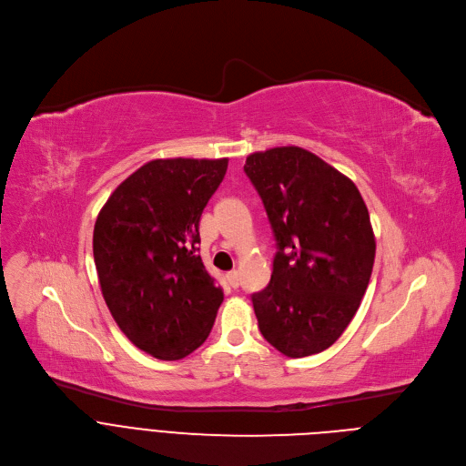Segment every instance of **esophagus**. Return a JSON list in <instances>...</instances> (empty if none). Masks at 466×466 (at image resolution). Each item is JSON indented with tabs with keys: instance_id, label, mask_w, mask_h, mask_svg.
<instances>
[{
	"instance_id": "esophagus-1",
	"label": "esophagus",
	"mask_w": 466,
	"mask_h": 466,
	"mask_svg": "<svg viewBox=\"0 0 466 466\" xmlns=\"http://www.w3.org/2000/svg\"><path fill=\"white\" fill-rule=\"evenodd\" d=\"M227 280H228V284H230L232 288H239V273H238V271H230V273L227 275Z\"/></svg>"
}]
</instances>
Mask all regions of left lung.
<instances>
[{
  "instance_id": "8db88e82",
  "label": "left lung",
  "mask_w": 466,
  "mask_h": 466,
  "mask_svg": "<svg viewBox=\"0 0 466 466\" xmlns=\"http://www.w3.org/2000/svg\"><path fill=\"white\" fill-rule=\"evenodd\" d=\"M277 254L268 288L252 293L261 336L288 358L334 345L367 291L376 241L356 184L302 147L247 157Z\"/></svg>"
}]
</instances>
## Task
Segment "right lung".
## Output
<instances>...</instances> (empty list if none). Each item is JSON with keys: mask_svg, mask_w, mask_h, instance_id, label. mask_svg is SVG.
<instances>
[{"mask_svg": "<svg viewBox=\"0 0 466 466\" xmlns=\"http://www.w3.org/2000/svg\"><path fill=\"white\" fill-rule=\"evenodd\" d=\"M228 158H158L125 178L94 227L103 299L128 341L182 360L210 336L223 289L198 256V221Z\"/></svg>", "mask_w": 466, "mask_h": 466, "instance_id": "add662e5", "label": "right lung"}]
</instances>
